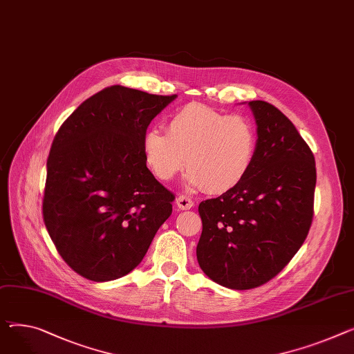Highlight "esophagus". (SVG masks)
<instances>
[{"instance_id":"1","label":"esophagus","mask_w":354,"mask_h":354,"mask_svg":"<svg viewBox=\"0 0 354 354\" xmlns=\"http://www.w3.org/2000/svg\"><path fill=\"white\" fill-rule=\"evenodd\" d=\"M175 205L180 209V210H187L194 206V201L189 196H185V195H179L175 201Z\"/></svg>"}]
</instances>
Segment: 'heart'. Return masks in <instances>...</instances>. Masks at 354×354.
<instances>
[{
    "label": "heart",
    "instance_id": "obj_1",
    "mask_svg": "<svg viewBox=\"0 0 354 354\" xmlns=\"http://www.w3.org/2000/svg\"><path fill=\"white\" fill-rule=\"evenodd\" d=\"M256 147L254 127L245 118L196 102L169 115L167 133L149 128L142 136L145 162L158 179L172 180L187 165L186 182L215 195L245 180Z\"/></svg>",
    "mask_w": 354,
    "mask_h": 354
}]
</instances>
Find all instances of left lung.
<instances>
[{"label": "left lung", "instance_id": "1", "mask_svg": "<svg viewBox=\"0 0 354 354\" xmlns=\"http://www.w3.org/2000/svg\"><path fill=\"white\" fill-rule=\"evenodd\" d=\"M256 155L245 180L201 202L196 257L205 274L234 290L261 286L283 269L308 236L316 187L315 156L286 115L250 101Z\"/></svg>", "mask_w": 354, "mask_h": 354}]
</instances>
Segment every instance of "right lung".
Here are the masks:
<instances>
[{
    "instance_id": "obj_1",
    "label": "right lung",
    "mask_w": 354,
    "mask_h": 354,
    "mask_svg": "<svg viewBox=\"0 0 354 354\" xmlns=\"http://www.w3.org/2000/svg\"><path fill=\"white\" fill-rule=\"evenodd\" d=\"M175 98L113 85L84 101L57 132L42 215L78 274L93 281L128 274L171 216L175 196L147 168L142 136Z\"/></svg>"
}]
</instances>
